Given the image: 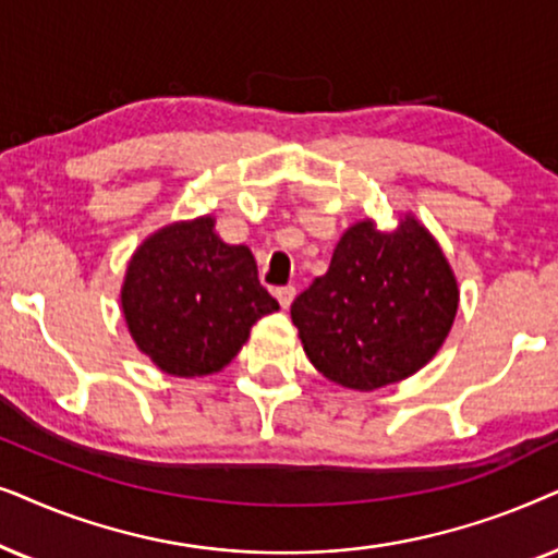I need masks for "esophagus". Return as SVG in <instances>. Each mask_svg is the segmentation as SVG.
Instances as JSON below:
<instances>
[{"instance_id": "1", "label": "esophagus", "mask_w": 558, "mask_h": 558, "mask_svg": "<svg viewBox=\"0 0 558 558\" xmlns=\"http://www.w3.org/2000/svg\"><path fill=\"white\" fill-rule=\"evenodd\" d=\"M275 299H278V303L283 308H288L295 299V288L293 286H283V288H275Z\"/></svg>"}]
</instances>
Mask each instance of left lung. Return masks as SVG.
Wrapping results in <instances>:
<instances>
[{
  "mask_svg": "<svg viewBox=\"0 0 558 558\" xmlns=\"http://www.w3.org/2000/svg\"><path fill=\"white\" fill-rule=\"evenodd\" d=\"M459 291L439 244L413 217L396 232L347 229L329 272L291 306L308 360L329 380L377 390L418 373L454 324Z\"/></svg>",
  "mask_w": 558,
  "mask_h": 558,
  "instance_id": "8db88e82",
  "label": "left lung"
}]
</instances>
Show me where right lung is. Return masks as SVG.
I'll return each mask as SVG.
<instances>
[{
	"instance_id": "obj_1",
	"label": "right lung",
	"mask_w": 558,
	"mask_h": 558,
	"mask_svg": "<svg viewBox=\"0 0 558 558\" xmlns=\"http://www.w3.org/2000/svg\"><path fill=\"white\" fill-rule=\"evenodd\" d=\"M122 308L132 339L178 377L219 373L240 352L252 324L278 301L259 286L244 244H225L214 219L170 225L130 259Z\"/></svg>"
}]
</instances>
